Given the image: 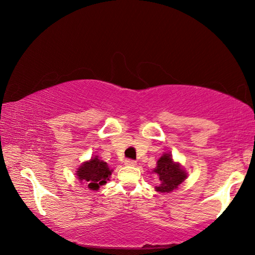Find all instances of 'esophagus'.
Here are the masks:
<instances>
[{"label": "esophagus", "mask_w": 255, "mask_h": 255, "mask_svg": "<svg viewBox=\"0 0 255 255\" xmlns=\"http://www.w3.org/2000/svg\"><path fill=\"white\" fill-rule=\"evenodd\" d=\"M125 166H130V167H133L137 165V162L134 161V160H125Z\"/></svg>", "instance_id": "obj_1"}]
</instances>
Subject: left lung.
<instances>
[{"instance_id":"obj_1","label":"left lung","mask_w":255,"mask_h":255,"mask_svg":"<svg viewBox=\"0 0 255 255\" xmlns=\"http://www.w3.org/2000/svg\"><path fill=\"white\" fill-rule=\"evenodd\" d=\"M152 173L156 174L159 177V183L158 186H155V191L160 194L172 193L187 179L186 169L181 166L180 162L174 161L172 154L168 152L162 153Z\"/></svg>"}]
</instances>
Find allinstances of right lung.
Instances as JSON below:
<instances>
[{
  "label": "right lung",
  "mask_w": 255,
  "mask_h": 255,
  "mask_svg": "<svg viewBox=\"0 0 255 255\" xmlns=\"http://www.w3.org/2000/svg\"><path fill=\"white\" fill-rule=\"evenodd\" d=\"M114 170L110 169L107 162L99 156H92V159L83 161L79 168H76V177L81 183L88 186L90 190H99L101 186L110 180Z\"/></svg>",
  "instance_id": "obj_1"
}]
</instances>
